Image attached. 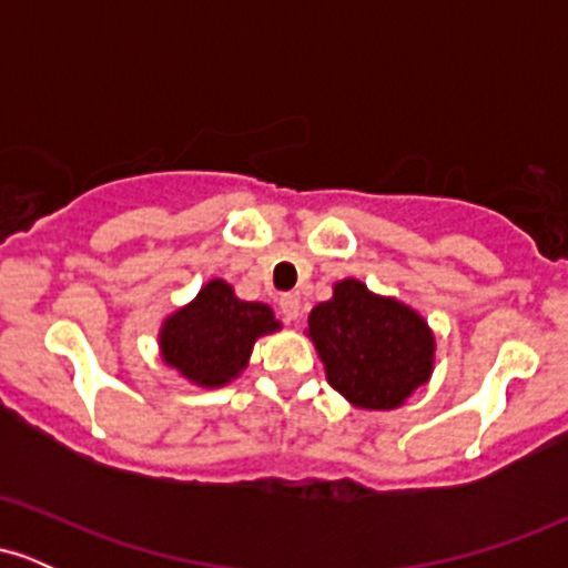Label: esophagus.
I'll use <instances>...</instances> for the list:
<instances>
[{"label":"esophagus","mask_w":568,"mask_h":568,"mask_svg":"<svg viewBox=\"0 0 568 568\" xmlns=\"http://www.w3.org/2000/svg\"><path fill=\"white\" fill-rule=\"evenodd\" d=\"M280 312H283L285 321L296 323L302 317V302L293 293H285V296H280Z\"/></svg>","instance_id":"esophagus-1"}]
</instances>
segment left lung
<instances>
[{"label":"left lung","mask_w":568,"mask_h":568,"mask_svg":"<svg viewBox=\"0 0 568 568\" xmlns=\"http://www.w3.org/2000/svg\"><path fill=\"white\" fill-rule=\"evenodd\" d=\"M304 334L331 387L363 410L400 408L435 371L438 342L425 317L355 277L336 280L334 296L312 306Z\"/></svg>","instance_id":"left-lung-1"}]
</instances>
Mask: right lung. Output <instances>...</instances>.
Listing matches in <instances>:
<instances>
[{"instance_id":"1","label":"right lung","mask_w":568,"mask_h":568,"mask_svg":"<svg viewBox=\"0 0 568 568\" xmlns=\"http://www.w3.org/2000/svg\"><path fill=\"white\" fill-rule=\"evenodd\" d=\"M270 304L243 302L226 280L213 277L192 302L173 310L160 323L158 347L168 368L202 389H219L247 368L253 344L277 334Z\"/></svg>"}]
</instances>
